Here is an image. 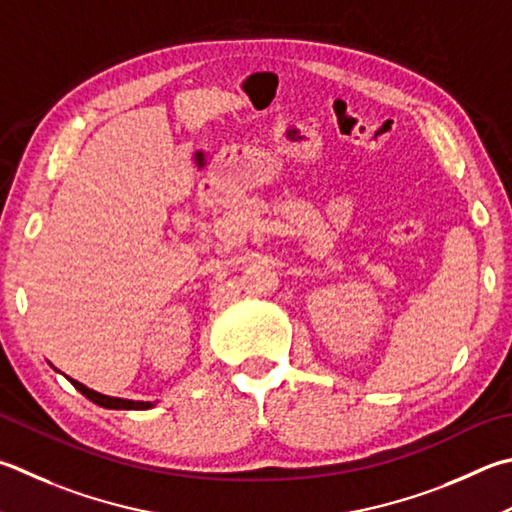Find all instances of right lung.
Masks as SVG:
<instances>
[{"mask_svg":"<svg viewBox=\"0 0 512 512\" xmlns=\"http://www.w3.org/2000/svg\"><path fill=\"white\" fill-rule=\"evenodd\" d=\"M69 380H71L73 387H76L80 394H85L91 403L105 407V410H152V407L156 405L152 401H129V398L105 396V394L96 392V389H89L87 385L78 383V380H73V378H69Z\"/></svg>","mask_w":512,"mask_h":512,"instance_id":"obj_1","label":"right lung"}]
</instances>
